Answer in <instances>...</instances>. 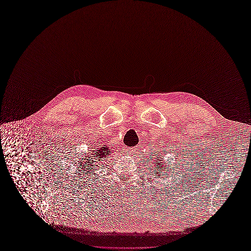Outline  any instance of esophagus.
<instances>
[{"instance_id":"obj_1","label":"esophagus","mask_w":251,"mask_h":251,"mask_svg":"<svg viewBox=\"0 0 251 251\" xmlns=\"http://www.w3.org/2000/svg\"><path fill=\"white\" fill-rule=\"evenodd\" d=\"M136 151V147H126V152L127 153V154H132L133 152H135Z\"/></svg>"}]
</instances>
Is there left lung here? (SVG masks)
Returning <instances> with one entry per match:
<instances>
[{
    "mask_svg": "<svg viewBox=\"0 0 251 251\" xmlns=\"http://www.w3.org/2000/svg\"><path fill=\"white\" fill-rule=\"evenodd\" d=\"M162 157L163 156H156L154 159H155V163H154V165H155V169H157V171H156V174H155V176H168L169 175V173H171V171L170 170H168L166 167H167V165L161 160L162 159ZM173 176V174H170V176ZM168 176V177H169ZM163 178H165V177H163Z\"/></svg>",
    "mask_w": 251,
    "mask_h": 251,
    "instance_id": "left-lung-1",
    "label": "left lung"
}]
</instances>
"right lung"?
Listing matches in <instances>:
<instances>
[{"mask_svg": "<svg viewBox=\"0 0 251 251\" xmlns=\"http://www.w3.org/2000/svg\"><path fill=\"white\" fill-rule=\"evenodd\" d=\"M89 151L90 152L85 154L84 158H80L78 161V166L80 167L79 169L81 173L84 174H87L85 172H92L95 170L98 164H100L101 161H104L110 155V153H112L110 147L107 146V144L99 145L98 147L92 148V150Z\"/></svg>", "mask_w": 251, "mask_h": 251, "instance_id": "1", "label": "right lung"}]
</instances>
